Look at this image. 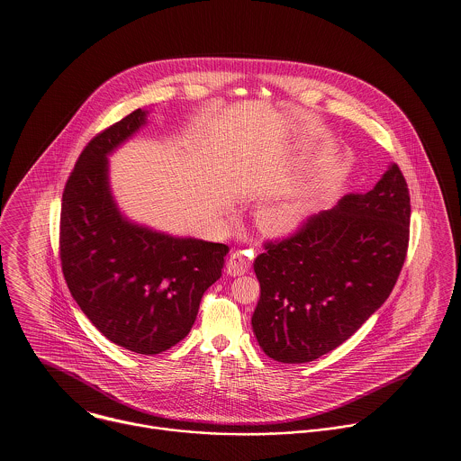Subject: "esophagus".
I'll return each instance as SVG.
<instances>
[{"label":"esophagus","mask_w":461,"mask_h":461,"mask_svg":"<svg viewBox=\"0 0 461 461\" xmlns=\"http://www.w3.org/2000/svg\"><path fill=\"white\" fill-rule=\"evenodd\" d=\"M249 265L251 263H249L248 256L240 253V251H235V253L230 255L228 261H226V272L230 276H242L249 270Z\"/></svg>","instance_id":"obj_1"}]
</instances>
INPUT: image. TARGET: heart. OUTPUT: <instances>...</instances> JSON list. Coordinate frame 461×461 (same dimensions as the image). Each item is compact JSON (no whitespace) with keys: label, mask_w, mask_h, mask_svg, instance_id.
Masks as SVG:
<instances>
[{"label":"heart","mask_w":461,"mask_h":461,"mask_svg":"<svg viewBox=\"0 0 461 461\" xmlns=\"http://www.w3.org/2000/svg\"><path fill=\"white\" fill-rule=\"evenodd\" d=\"M325 196L321 180L299 185L258 210V226L270 237H288L299 231L318 210Z\"/></svg>","instance_id":"heart-1"}]
</instances>
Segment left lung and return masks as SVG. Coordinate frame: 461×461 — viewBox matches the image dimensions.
Here are the masks:
<instances>
[{
	"label": "left lung",
	"mask_w": 461,
	"mask_h": 461,
	"mask_svg": "<svg viewBox=\"0 0 461 461\" xmlns=\"http://www.w3.org/2000/svg\"><path fill=\"white\" fill-rule=\"evenodd\" d=\"M409 233V187L391 164L371 191L347 194L288 239L265 242L251 318L261 350L303 364L345 343L391 295Z\"/></svg>",
	"instance_id": "8db88e82"
}]
</instances>
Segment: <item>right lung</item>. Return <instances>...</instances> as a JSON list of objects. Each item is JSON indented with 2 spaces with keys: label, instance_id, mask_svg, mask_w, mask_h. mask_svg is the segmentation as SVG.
I'll list each match as a JSON object with an SVG mask.
<instances>
[{
  "label": "right lung",
  "instance_id": "1",
  "mask_svg": "<svg viewBox=\"0 0 461 461\" xmlns=\"http://www.w3.org/2000/svg\"><path fill=\"white\" fill-rule=\"evenodd\" d=\"M145 123L147 111L136 109L79 155L61 198L59 258L74 301L104 336L125 350L155 356L189 334L230 249L154 231L122 215L109 189L107 155Z\"/></svg>",
  "mask_w": 461,
  "mask_h": 461
}]
</instances>
